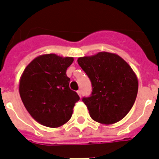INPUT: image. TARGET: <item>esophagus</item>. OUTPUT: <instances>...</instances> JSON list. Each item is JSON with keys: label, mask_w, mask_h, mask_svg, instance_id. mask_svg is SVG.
Instances as JSON below:
<instances>
[{"label": "esophagus", "mask_w": 159, "mask_h": 159, "mask_svg": "<svg viewBox=\"0 0 159 159\" xmlns=\"http://www.w3.org/2000/svg\"><path fill=\"white\" fill-rule=\"evenodd\" d=\"M77 93H78V94L80 96V97H81V91H80V90H79V91H77Z\"/></svg>", "instance_id": "1"}]
</instances>
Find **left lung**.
<instances>
[{
  "label": "left lung",
  "instance_id": "obj_1",
  "mask_svg": "<svg viewBox=\"0 0 159 159\" xmlns=\"http://www.w3.org/2000/svg\"><path fill=\"white\" fill-rule=\"evenodd\" d=\"M78 63L92 84L91 96L82 99L91 118L105 125L121 121L137 97L139 81L132 68L118 54L105 51L78 57Z\"/></svg>",
  "mask_w": 159,
  "mask_h": 159
}]
</instances>
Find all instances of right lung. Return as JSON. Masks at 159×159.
<instances>
[{
    "label": "right lung",
    "instance_id": "add662e5",
    "mask_svg": "<svg viewBox=\"0 0 159 159\" xmlns=\"http://www.w3.org/2000/svg\"><path fill=\"white\" fill-rule=\"evenodd\" d=\"M72 57L55 54L35 57L25 68L19 82V93L27 111L42 125L57 128L71 118L80 98L69 88L67 68Z\"/></svg>",
    "mask_w": 159,
    "mask_h": 159
}]
</instances>
